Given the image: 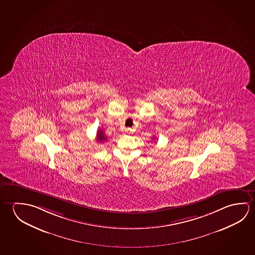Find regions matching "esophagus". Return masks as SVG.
Here are the masks:
<instances>
[{
  "mask_svg": "<svg viewBox=\"0 0 255 255\" xmlns=\"http://www.w3.org/2000/svg\"><path fill=\"white\" fill-rule=\"evenodd\" d=\"M126 132L127 134H132L133 133V130L131 129H129V128H128V129H126Z\"/></svg>",
  "mask_w": 255,
  "mask_h": 255,
  "instance_id": "obj_1",
  "label": "esophagus"
}]
</instances>
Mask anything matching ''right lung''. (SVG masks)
<instances>
[{
  "mask_svg": "<svg viewBox=\"0 0 255 255\" xmlns=\"http://www.w3.org/2000/svg\"><path fill=\"white\" fill-rule=\"evenodd\" d=\"M107 138H106V136H105L104 132L102 131V130H99L98 132H97V140L98 141H104L106 140Z\"/></svg>",
  "mask_w": 255,
  "mask_h": 255,
  "instance_id": "1",
  "label": "right lung"
}]
</instances>
